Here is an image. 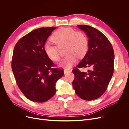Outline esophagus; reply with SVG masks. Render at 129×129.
Wrapping results in <instances>:
<instances>
[{
	"mask_svg": "<svg viewBox=\"0 0 129 129\" xmlns=\"http://www.w3.org/2000/svg\"><path fill=\"white\" fill-rule=\"evenodd\" d=\"M71 72V71H69V70H68V69H64V74H67V73H69V72Z\"/></svg>",
	"mask_w": 129,
	"mask_h": 129,
	"instance_id": "1",
	"label": "esophagus"
}]
</instances>
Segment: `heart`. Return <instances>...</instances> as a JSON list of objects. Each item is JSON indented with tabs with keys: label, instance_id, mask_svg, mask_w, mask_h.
Returning <instances> with one entry per match:
<instances>
[{
	"label": "heart",
	"instance_id": "heart-1",
	"mask_svg": "<svg viewBox=\"0 0 129 129\" xmlns=\"http://www.w3.org/2000/svg\"><path fill=\"white\" fill-rule=\"evenodd\" d=\"M56 45L47 41L44 45V50L47 56L54 61L60 58L59 48L64 45L66 53L68 55L62 60L60 66L67 69L71 68L77 61V56H83L88 49V40L84 34L76 32L70 27H62L55 32L52 37Z\"/></svg>",
	"mask_w": 129,
	"mask_h": 129
}]
</instances>
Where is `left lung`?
<instances>
[{
  "instance_id": "left-lung-1",
  "label": "left lung",
  "mask_w": 129,
  "mask_h": 129,
  "mask_svg": "<svg viewBox=\"0 0 129 129\" xmlns=\"http://www.w3.org/2000/svg\"><path fill=\"white\" fill-rule=\"evenodd\" d=\"M78 28L89 39L88 52L77 67L91 69L87 72L73 69V86L78 96L91 101L99 98L107 90L114 73V52L110 41L98 29L88 25H78Z\"/></svg>"
}]
</instances>
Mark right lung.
I'll return each mask as SVG.
<instances>
[{"mask_svg":"<svg viewBox=\"0 0 129 129\" xmlns=\"http://www.w3.org/2000/svg\"><path fill=\"white\" fill-rule=\"evenodd\" d=\"M56 27H42L21 38L15 45L12 69L19 88L27 99L45 102L55 95V84L64 75L61 69L53 68L44 45Z\"/></svg>","mask_w":129,"mask_h":129,"instance_id":"1","label":"right lung"}]
</instances>
